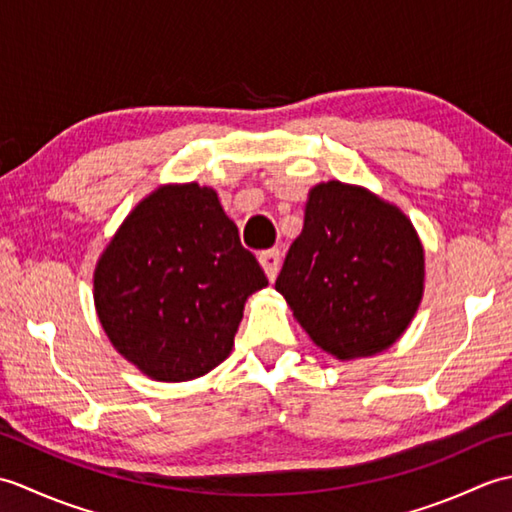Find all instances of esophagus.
<instances>
[{
    "mask_svg": "<svg viewBox=\"0 0 512 512\" xmlns=\"http://www.w3.org/2000/svg\"><path fill=\"white\" fill-rule=\"evenodd\" d=\"M259 264H262L266 277L273 281L277 277V270H279V264H281L279 248H270V250H264V253H259Z\"/></svg>",
    "mask_w": 512,
    "mask_h": 512,
    "instance_id": "34e87169",
    "label": "esophagus"
}]
</instances>
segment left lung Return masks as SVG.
<instances>
[{"instance_id":"obj_1","label":"left lung","mask_w":512,"mask_h":512,"mask_svg":"<svg viewBox=\"0 0 512 512\" xmlns=\"http://www.w3.org/2000/svg\"><path fill=\"white\" fill-rule=\"evenodd\" d=\"M321 350L350 361L394 345L424 290V250L398 206L363 187L321 182L275 281Z\"/></svg>"}]
</instances>
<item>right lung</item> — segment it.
Wrapping results in <instances>:
<instances>
[{
  "label": "right lung",
  "instance_id": "1",
  "mask_svg": "<svg viewBox=\"0 0 512 512\" xmlns=\"http://www.w3.org/2000/svg\"><path fill=\"white\" fill-rule=\"evenodd\" d=\"M268 286L217 193L156 189L127 215L94 270V306L118 354L162 383L211 372L233 350L253 292Z\"/></svg>",
  "mask_w": 512,
  "mask_h": 512
}]
</instances>
